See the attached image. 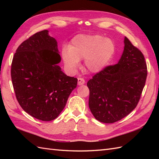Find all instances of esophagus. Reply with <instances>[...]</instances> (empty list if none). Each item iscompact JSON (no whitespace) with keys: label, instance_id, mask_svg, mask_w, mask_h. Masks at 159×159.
Returning a JSON list of instances; mask_svg holds the SVG:
<instances>
[{"label":"esophagus","instance_id":"esophagus-1","mask_svg":"<svg viewBox=\"0 0 159 159\" xmlns=\"http://www.w3.org/2000/svg\"><path fill=\"white\" fill-rule=\"evenodd\" d=\"M85 81L83 78H78V85H82L85 84Z\"/></svg>","mask_w":159,"mask_h":159}]
</instances>
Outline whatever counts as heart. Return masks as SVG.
<instances>
[{
  "instance_id": "b5f03b06",
  "label": "heart",
  "mask_w": 159,
  "mask_h": 159,
  "mask_svg": "<svg viewBox=\"0 0 159 159\" xmlns=\"http://www.w3.org/2000/svg\"><path fill=\"white\" fill-rule=\"evenodd\" d=\"M116 51L114 42L98 35H78L73 38L70 48L62 50V58L69 70H76L79 61L85 59L84 64L89 72L97 73L109 63Z\"/></svg>"
}]
</instances>
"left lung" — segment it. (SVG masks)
Instances as JSON below:
<instances>
[{
	"label": "left lung",
	"mask_w": 159,
	"mask_h": 159,
	"mask_svg": "<svg viewBox=\"0 0 159 159\" xmlns=\"http://www.w3.org/2000/svg\"><path fill=\"white\" fill-rule=\"evenodd\" d=\"M119 61L97 73L87 83L89 107L100 122L111 124L135 109L146 83L147 66L144 56L126 37Z\"/></svg>",
	"instance_id": "1"
}]
</instances>
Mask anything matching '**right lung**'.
<instances>
[{
	"mask_svg": "<svg viewBox=\"0 0 159 159\" xmlns=\"http://www.w3.org/2000/svg\"><path fill=\"white\" fill-rule=\"evenodd\" d=\"M57 40L48 30L36 33L16 50L11 76L17 100L30 116L42 121L55 120L76 87L78 79L64 74Z\"/></svg>",
	"mask_w": 159,
	"mask_h": 159,
	"instance_id": "obj_1",
	"label": "right lung"
}]
</instances>
